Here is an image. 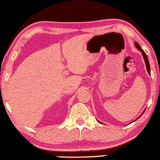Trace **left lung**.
I'll return each instance as SVG.
<instances>
[{
	"label": "left lung",
	"mask_w": 160,
	"mask_h": 160,
	"mask_svg": "<svg viewBox=\"0 0 160 160\" xmlns=\"http://www.w3.org/2000/svg\"><path fill=\"white\" fill-rule=\"evenodd\" d=\"M135 47L137 48L139 50L140 52H141V53H142V55H143V60H144V62H145V64H146V69H147V72H148V73L149 74V75H151V70H150V65H149V62H148V57H147V55H146V54L145 53V52L143 51V49H142V48L141 47V46H140L139 44H138V43H137V42H135ZM144 111H145V110H144L143 111V113H141V115L139 116L136 119H135L134 121H133L132 122H134L135 121H136L137 119H138L140 117H141V116H142V114H143V113H144ZM98 122H100V123H102V122H100V121H98Z\"/></svg>",
	"instance_id": "1"
}]
</instances>
